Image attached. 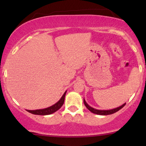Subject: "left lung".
I'll use <instances>...</instances> for the list:
<instances>
[{"label":"left lung","instance_id":"1","mask_svg":"<svg viewBox=\"0 0 146 146\" xmlns=\"http://www.w3.org/2000/svg\"><path fill=\"white\" fill-rule=\"evenodd\" d=\"M84 104L85 106H86V108H88V109L89 110L90 112H91V113H93L94 114H97V115H111V114L116 113V112L118 111V110L121 109V108L125 105V104H123V105H121V106L117 107V108H113V109H111V110H98V109H95V108H92L91 106H90L86 103V101H85L84 99Z\"/></svg>","mask_w":146,"mask_h":146}]
</instances>
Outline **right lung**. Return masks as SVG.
<instances>
[{
    "instance_id": "obj_1",
    "label": "right lung",
    "mask_w": 146,
    "mask_h": 146,
    "mask_svg": "<svg viewBox=\"0 0 146 146\" xmlns=\"http://www.w3.org/2000/svg\"><path fill=\"white\" fill-rule=\"evenodd\" d=\"M66 91H65V93H64L61 99L58 101L57 103L55 104L54 105L48 107L46 108H44V109H39V110H27L28 112L33 115H51V114L55 113L57 110H58L60 108L62 107V106L63 105L64 102V98L65 95H66Z\"/></svg>"
}]
</instances>
